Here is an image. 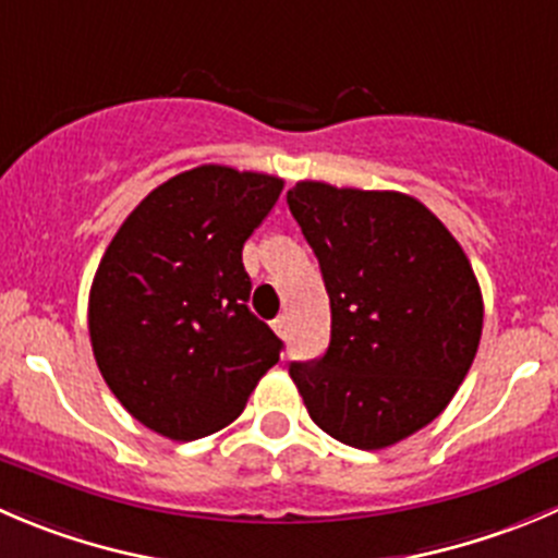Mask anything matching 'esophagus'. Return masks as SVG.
I'll list each match as a JSON object with an SVG mask.
<instances>
[{"label":"esophagus","instance_id":"esophagus-1","mask_svg":"<svg viewBox=\"0 0 558 558\" xmlns=\"http://www.w3.org/2000/svg\"><path fill=\"white\" fill-rule=\"evenodd\" d=\"M274 331L279 333V337H288V331H290V320H288V315H279L274 320Z\"/></svg>","mask_w":558,"mask_h":558}]
</instances>
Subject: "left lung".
<instances>
[{"label": "left lung", "mask_w": 558, "mask_h": 558, "mask_svg": "<svg viewBox=\"0 0 558 558\" xmlns=\"http://www.w3.org/2000/svg\"><path fill=\"white\" fill-rule=\"evenodd\" d=\"M288 205L320 263L331 342L290 364L312 422L355 449H386L433 422L469 375L482 293L441 219L400 191L301 180Z\"/></svg>", "instance_id": "left-lung-1"}]
</instances>
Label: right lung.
<instances>
[{"label":"right lung","instance_id":"obj_1","mask_svg":"<svg viewBox=\"0 0 558 558\" xmlns=\"http://www.w3.org/2000/svg\"><path fill=\"white\" fill-rule=\"evenodd\" d=\"M282 178L189 169L131 210L89 290V339L111 395L145 427L194 441L241 416L282 339L248 310L243 243Z\"/></svg>","mask_w":558,"mask_h":558}]
</instances>
